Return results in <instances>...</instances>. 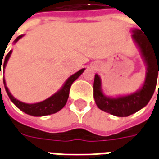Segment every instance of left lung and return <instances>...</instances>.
Masks as SVG:
<instances>
[{"instance_id":"1","label":"left lung","mask_w":159,"mask_h":159,"mask_svg":"<svg viewBox=\"0 0 159 159\" xmlns=\"http://www.w3.org/2000/svg\"><path fill=\"white\" fill-rule=\"evenodd\" d=\"M134 42L139 48L141 57L147 66L146 76L142 86L136 92L117 97L106 96L101 89V79L94 76L93 97L97 107L106 112L117 116L128 117L142 109L150 101L157 85L159 75V51H156L139 29L131 30ZM159 90V86H158Z\"/></svg>"}]
</instances>
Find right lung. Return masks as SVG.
Returning <instances> with one entry per match:
<instances>
[{"label":"right lung","instance_id":"right-lung-1","mask_svg":"<svg viewBox=\"0 0 159 159\" xmlns=\"http://www.w3.org/2000/svg\"><path fill=\"white\" fill-rule=\"evenodd\" d=\"M23 36H24V35L18 36L14 40V43L18 42L20 38H22ZM12 50H10V52L6 55L5 60H4V63H3V70H5L6 66H7V61H8L10 56L12 54ZM1 63H2V60H1ZM84 70L85 69L83 68V69L78 70L75 74L71 75L68 79L66 80V83H64V85L61 87V89L59 91H57L55 93H53L52 96H50L48 99H46L45 100H43V101L34 104L25 103V102H22L20 100H17L16 98L12 96V93H10L8 88L7 87V84H6L5 78H3V83H4L6 92H7V95L10 98V100H12V103L14 104L19 110H21L25 113L30 115V116L42 117V116H47V115H50V114L56 113V112H58L59 111L61 110L63 107L66 106L67 100H68V97H69L70 89L71 84H72L75 80L77 79L81 76V74L84 71Z\"/></svg>","mask_w":159,"mask_h":159}]
</instances>
